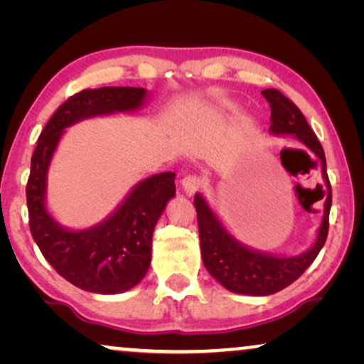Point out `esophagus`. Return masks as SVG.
<instances>
[{
	"mask_svg": "<svg viewBox=\"0 0 364 364\" xmlns=\"http://www.w3.org/2000/svg\"><path fill=\"white\" fill-rule=\"evenodd\" d=\"M203 178L200 176H186L182 178V188L186 191L187 196L196 193L198 188H202Z\"/></svg>",
	"mask_w": 364,
	"mask_h": 364,
	"instance_id": "obj_1",
	"label": "esophagus"
}]
</instances>
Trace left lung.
Listing matches in <instances>:
<instances>
[{"mask_svg":"<svg viewBox=\"0 0 364 364\" xmlns=\"http://www.w3.org/2000/svg\"><path fill=\"white\" fill-rule=\"evenodd\" d=\"M262 94L272 109L270 131L273 134H293L298 141L315 152V156L321 162L323 177L326 181L328 191L325 215H323L315 245L298 257H272L243 247L223 228L202 196H196L193 198V205L197 208L203 265L227 290L253 296L273 295V293L283 290L298 280L303 272L315 262L326 242L331 208V186L326 173L325 151L316 139V134L308 126L305 116L296 107V104L290 101L285 94H282L278 89H265Z\"/></svg>","mask_w":364,"mask_h":364,"instance_id":"1","label":"left lung"}]
</instances>
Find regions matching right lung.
<instances>
[{"label": "right lung", "instance_id": "1", "mask_svg": "<svg viewBox=\"0 0 364 364\" xmlns=\"http://www.w3.org/2000/svg\"><path fill=\"white\" fill-rule=\"evenodd\" d=\"M144 97L142 87L82 89L56 109L33 152L26 186L29 230L49 265L86 291L122 293L142 280L151 265L154 227L176 193V173L146 178L106 222L71 232L59 227L44 207L49 161L68 126L101 114L134 111Z\"/></svg>", "mask_w": 364, "mask_h": 364}]
</instances>
